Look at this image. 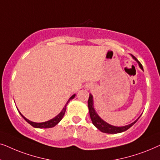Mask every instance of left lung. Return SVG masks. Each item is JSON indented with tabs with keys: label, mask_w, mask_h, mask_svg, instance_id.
<instances>
[{
	"label": "left lung",
	"mask_w": 160,
	"mask_h": 160,
	"mask_svg": "<svg viewBox=\"0 0 160 160\" xmlns=\"http://www.w3.org/2000/svg\"><path fill=\"white\" fill-rule=\"evenodd\" d=\"M131 56H132V58L138 62V64L139 65V67L141 68V69H142L143 71V66H142L141 62H140L134 56H132V54H131ZM88 108H89V116H90L92 124L98 129V130L101 131L102 132L108 133V134H116V133H120V132H124V131L128 130L129 128H130L131 127H132L133 124L138 121V119L141 116V115L140 116V117L138 118L135 122H133L132 123H131L130 124H128V125L122 126V127H117V126L111 125V124L107 123L106 122H105L103 119H102L101 118L98 116L97 112H96L95 110V108H94L93 96L92 95V94H89V97L88 100Z\"/></svg>",
	"instance_id": "8db88e82"
}]
</instances>
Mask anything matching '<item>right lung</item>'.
Returning <instances> with one entry per match:
<instances>
[{"label": "right lung", "instance_id": "right-lung-1", "mask_svg": "<svg viewBox=\"0 0 160 160\" xmlns=\"http://www.w3.org/2000/svg\"><path fill=\"white\" fill-rule=\"evenodd\" d=\"M75 96H76V94H74V95H72L71 97L69 98L68 100V102H66V104H65L64 108H62V110L61 111V112L59 113L58 115H57L55 117L53 118V119L49 120V121H47V122H41V123H37V122H31V121H30L29 119H28L27 118H25V117H24V116L20 112H19V113H20V115L22 116V117L23 119H25L26 122H28V123H29L30 125L33 127V128H53V127L57 125V124H58L59 122L61 121V119H62L63 116H64L65 113V110H66L67 105L68 104L70 100H71L72 99H73V98H75Z\"/></svg>", "mask_w": 160, "mask_h": 160}]
</instances>
